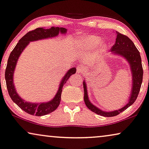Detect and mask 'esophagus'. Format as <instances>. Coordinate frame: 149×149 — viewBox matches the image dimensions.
Wrapping results in <instances>:
<instances>
[{
  "label": "esophagus",
  "mask_w": 149,
  "mask_h": 149,
  "mask_svg": "<svg viewBox=\"0 0 149 149\" xmlns=\"http://www.w3.org/2000/svg\"><path fill=\"white\" fill-rule=\"evenodd\" d=\"M83 72H84V68L82 65H79L77 67V73L80 74V73H82Z\"/></svg>",
  "instance_id": "34e87169"
}]
</instances>
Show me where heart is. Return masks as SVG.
<instances>
[{"label": "heart", "mask_w": 149, "mask_h": 149, "mask_svg": "<svg viewBox=\"0 0 149 149\" xmlns=\"http://www.w3.org/2000/svg\"><path fill=\"white\" fill-rule=\"evenodd\" d=\"M100 42V38L97 36L88 37L87 38L82 39V41H81V42L84 45L89 47L95 46V45L98 44ZM102 47H104V45H102Z\"/></svg>", "instance_id": "heart-1"}]
</instances>
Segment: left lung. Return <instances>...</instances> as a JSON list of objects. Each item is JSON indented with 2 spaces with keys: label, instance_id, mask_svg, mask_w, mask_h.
<instances>
[{
  "label": "left lung",
  "instance_id": "1",
  "mask_svg": "<svg viewBox=\"0 0 149 149\" xmlns=\"http://www.w3.org/2000/svg\"><path fill=\"white\" fill-rule=\"evenodd\" d=\"M116 43L112 48L111 49L112 54L115 55L121 56L127 60L129 64L130 68L131 69L132 74V89L130 94L129 102L125 107H122L118 110L113 111H104L95 107L88 100L87 88L85 80L83 81L84 87V100L86 106L91 111L100 116L104 117H113L120 114V113L126 110L128 107L132 105L136 100L137 95L140 92L141 85L142 83L143 78V69L142 65V60H141L140 54L135 46L133 41L127 37V36L121 34V33L116 31Z\"/></svg>",
  "mask_w": 149,
  "mask_h": 149
}]
</instances>
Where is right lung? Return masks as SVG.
<instances>
[{
  "label": "right lung",
  "mask_w": 149,
  "mask_h": 149,
  "mask_svg": "<svg viewBox=\"0 0 149 149\" xmlns=\"http://www.w3.org/2000/svg\"><path fill=\"white\" fill-rule=\"evenodd\" d=\"M67 31V29L64 27H52L49 29H44L42 27L37 28L34 30L29 31L22 38H20L9 55L5 74L7 91L13 102L27 113L33 115V116L35 115L36 116H42L55 111L61 102L62 90H63L64 84L70 78L71 75L76 73V69L75 67L70 69L65 75V76L63 77L57 93H56V95L52 100L40 103H33L29 102H28L22 99L17 93L14 84V80H13L15 68H16L19 56L22 51L29 45V42L56 37L59 34V33L62 34H65Z\"/></svg>",
  "instance_id": "obj_1"
}]
</instances>
